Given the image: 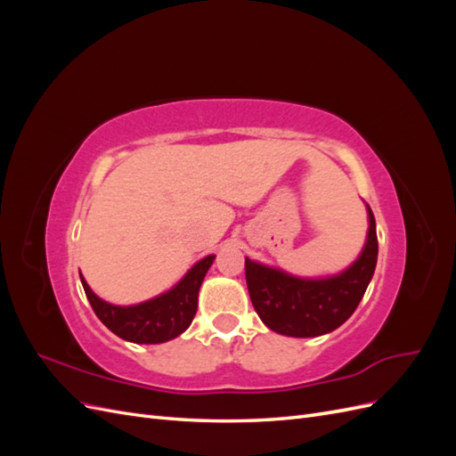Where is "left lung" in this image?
<instances>
[{
	"mask_svg": "<svg viewBox=\"0 0 456 456\" xmlns=\"http://www.w3.org/2000/svg\"><path fill=\"white\" fill-rule=\"evenodd\" d=\"M369 209L363 253L340 275L329 280H298L285 272L245 258V280L262 322L287 337H320L340 327L355 312L375 273L379 240L375 215Z\"/></svg>",
	"mask_w": 456,
	"mask_h": 456,
	"instance_id": "obj_1",
	"label": "left lung"
}]
</instances>
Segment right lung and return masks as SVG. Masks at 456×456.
<instances>
[{"instance_id":"add662e5","label":"right lung","mask_w":456,"mask_h":456,"mask_svg":"<svg viewBox=\"0 0 456 456\" xmlns=\"http://www.w3.org/2000/svg\"><path fill=\"white\" fill-rule=\"evenodd\" d=\"M215 256H205L191 268L181 283L169 293L159 295L136 306H114L96 297L87 281L81 278V285L91 302L96 317L123 340L136 344L167 342L190 327L198 310V293L207 270L211 268Z\"/></svg>"}]
</instances>
